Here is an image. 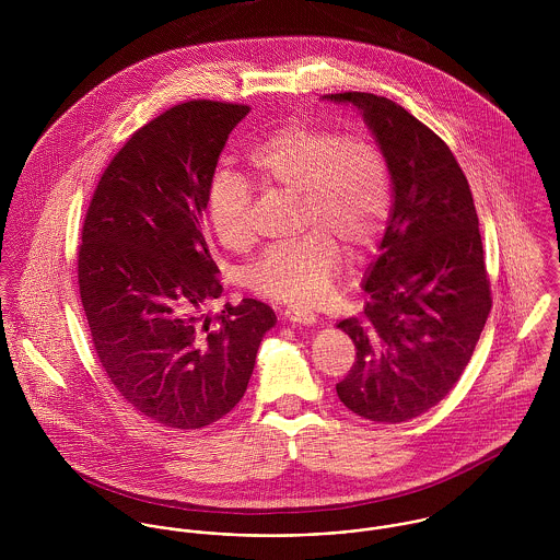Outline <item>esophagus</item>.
Wrapping results in <instances>:
<instances>
[{
	"label": "esophagus",
	"mask_w": 560,
	"mask_h": 560,
	"mask_svg": "<svg viewBox=\"0 0 560 560\" xmlns=\"http://www.w3.org/2000/svg\"><path fill=\"white\" fill-rule=\"evenodd\" d=\"M284 317L293 323H300V325H315L317 323V315L311 313V311H304V308H287L284 311Z\"/></svg>",
	"instance_id": "34e87169"
}]
</instances>
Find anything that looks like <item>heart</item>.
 <instances>
[{
    "instance_id": "1",
    "label": "heart",
    "mask_w": 560,
    "mask_h": 560,
    "mask_svg": "<svg viewBox=\"0 0 560 560\" xmlns=\"http://www.w3.org/2000/svg\"><path fill=\"white\" fill-rule=\"evenodd\" d=\"M247 165L262 185L300 194V229L306 233L267 247L245 265L243 287L293 306L319 304L342 265L337 241L364 254L388 226L393 180L382 149L362 133L291 120L249 149ZM252 187L240 172L229 165L213 170L205 211L226 249L241 252L252 243Z\"/></svg>"
}]
</instances>
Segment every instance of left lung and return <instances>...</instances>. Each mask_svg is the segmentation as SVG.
Masks as SVG:
<instances>
[{
	"instance_id": "left-lung-1",
	"label": "left lung",
	"mask_w": 560,
	"mask_h": 560,
	"mask_svg": "<svg viewBox=\"0 0 560 560\" xmlns=\"http://www.w3.org/2000/svg\"><path fill=\"white\" fill-rule=\"evenodd\" d=\"M353 103L393 178V211L369 267L360 315L338 327L355 362L338 399L375 422L411 420L459 382L491 311L479 218L468 178L446 142L405 107L371 92L325 94Z\"/></svg>"
}]
</instances>
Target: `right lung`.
Returning a JSON list of instances; mask_svg holds the SVG:
<instances>
[{
    "mask_svg": "<svg viewBox=\"0 0 560 560\" xmlns=\"http://www.w3.org/2000/svg\"><path fill=\"white\" fill-rule=\"evenodd\" d=\"M247 105L187 101L138 129L105 167L78 254L96 358L118 395L170 429H202L240 402L273 311L222 295L205 240L207 183Z\"/></svg>",
    "mask_w": 560,
    "mask_h": 560,
    "instance_id": "obj_1",
    "label": "right lung"
}]
</instances>
